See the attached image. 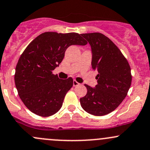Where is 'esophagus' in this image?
I'll use <instances>...</instances> for the list:
<instances>
[{
  "mask_svg": "<svg viewBox=\"0 0 150 150\" xmlns=\"http://www.w3.org/2000/svg\"><path fill=\"white\" fill-rule=\"evenodd\" d=\"M79 85H80V83H78V82H77L75 80H73V86H74V87H75V86H79Z\"/></svg>",
  "mask_w": 150,
  "mask_h": 150,
  "instance_id": "esophagus-1",
  "label": "esophagus"
}]
</instances>
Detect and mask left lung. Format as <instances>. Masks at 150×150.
Segmentation results:
<instances>
[{"mask_svg":"<svg viewBox=\"0 0 150 150\" xmlns=\"http://www.w3.org/2000/svg\"><path fill=\"white\" fill-rule=\"evenodd\" d=\"M92 50V68L98 74L96 88L85 84L87 94L80 99L90 114L104 116L114 111L127 96L132 84L131 67L117 46L101 33L82 34Z\"/></svg>","mask_w":150,"mask_h":150,"instance_id":"left-lung-1","label":"left lung"}]
</instances>
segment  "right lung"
<instances>
[{"instance_id":"obj_1","label":"right lung","mask_w":150,"mask_h":150,"mask_svg":"<svg viewBox=\"0 0 150 150\" xmlns=\"http://www.w3.org/2000/svg\"><path fill=\"white\" fill-rule=\"evenodd\" d=\"M87 43L78 33L45 32L26 47L16 67L14 80L18 96L28 109L42 117L60 109L73 80L59 79L52 70L62 62L69 47Z\"/></svg>"}]
</instances>
